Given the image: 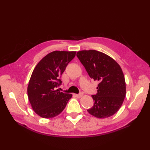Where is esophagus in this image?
<instances>
[{
	"mask_svg": "<svg viewBox=\"0 0 150 150\" xmlns=\"http://www.w3.org/2000/svg\"><path fill=\"white\" fill-rule=\"evenodd\" d=\"M75 96H76V97H77V98H81L82 97V96H83V94H81V93H80V94H75Z\"/></svg>",
	"mask_w": 150,
	"mask_h": 150,
	"instance_id": "obj_1",
	"label": "esophagus"
}]
</instances>
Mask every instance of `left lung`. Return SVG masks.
<instances>
[{
	"label": "left lung",
	"mask_w": 150,
	"mask_h": 150,
	"mask_svg": "<svg viewBox=\"0 0 150 150\" xmlns=\"http://www.w3.org/2000/svg\"><path fill=\"white\" fill-rule=\"evenodd\" d=\"M76 56L90 78L98 82L97 93L92 95L93 106L88 112L98 118L115 115L126 96L125 79L121 67L111 57L95 50L81 51Z\"/></svg>",
	"instance_id": "obj_1"
}]
</instances>
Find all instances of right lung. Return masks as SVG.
<instances>
[{"label":"right lung","mask_w":150,"mask_h":150,"mask_svg":"<svg viewBox=\"0 0 150 150\" xmlns=\"http://www.w3.org/2000/svg\"><path fill=\"white\" fill-rule=\"evenodd\" d=\"M76 51H53L40 60L31 75L28 87L29 102L36 114L44 118L54 117L64 110L71 94L56 88L67 64L73 59Z\"/></svg>","instance_id":"add662e5"}]
</instances>
